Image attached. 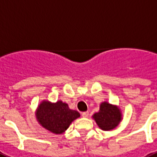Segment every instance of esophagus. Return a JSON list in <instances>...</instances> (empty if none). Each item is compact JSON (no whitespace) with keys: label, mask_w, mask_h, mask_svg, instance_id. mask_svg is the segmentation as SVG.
<instances>
[{"label":"esophagus","mask_w":157,"mask_h":157,"mask_svg":"<svg viewBox=\"0 0 157 157\" xmlns=\"http://www.w3.org/2000/svg\"><path fill=\"white\" fill-rule=\"evenodd\" d=\"M88 115H89V112H88V111H85V112L82 113V116L84 118L88 117Z\"/></svg>","instance_id":"34e87169"}]
</instances>
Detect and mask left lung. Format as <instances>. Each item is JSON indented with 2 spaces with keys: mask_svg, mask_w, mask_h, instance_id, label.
<instances>
[{
  "mask_svg": "<svg viewBox=\"0 0 157 157\" xmlns=\"http://www.w3.org/2000/svg\"><path fill=\"white\" fill-rule=\"evenodd\" d=\"M98 127L105 131L112 130L117 127L122 119L120 108L104 101L100 105V110L92 115Z\"/></svg>",
  "mask_w": 157,
  "mask_h": 157,
  "instance_id": "1",
  "label": "left lung"
}]
</instances>
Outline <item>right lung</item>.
Instances as JSON below:
<instances>
[{"label":"right lung","mask_w":157,"mask_h":157,"mask_svg":"<svg viewBox=\"0 0 157 157\" xmlns=\"http://www.w3.org/2000/svg\"><path fill=\"white\" fill-rule=\"evenodd\" d=\"M80 116L77 110H70L68 104L58 101L52 103L42 101L36 112V117L43 128L56 134L63 133L70 124Z\"/></svg>","instance_id":"add662e5"}]
</instances>
